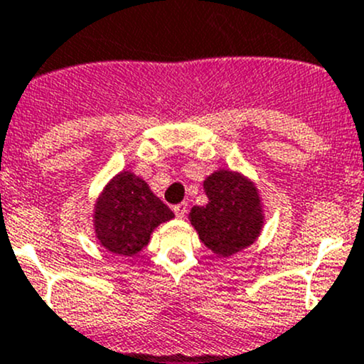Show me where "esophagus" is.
Segmentation results:
<instances>
[{"label":"esophagus","instance_id":"obj_1","mask_svg":"<svg viewBox=\"0 0 364 364\" xmlns=\"http://www.w3.org/2000/svg\"><path fill=\"white\" fill-rule=\"evenodd\" d=\"M174 214L178 218H185L186 216V211H188V205L185 204V202H181V204H178V205H174Z\"/></svg>","mask_w":364,"mask_h":364}]
</instances>
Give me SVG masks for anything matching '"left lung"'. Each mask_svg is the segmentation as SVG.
Wrapping results in <instances>:
<instances>
[{
  "instance_id": "1",
  "label": "left lung",
  "mask_w": 364,
  "mask_h": 364,
  "mask_svg": "<svg viewBox=\"0 0 364 364\" xmlns=\"http://www.w3.org/2000/svg\"><path fill=\"white\" fill-rule=\"evenodd\" d=\"M208 204L188 214L198 239L220 258L246 250L265 225L262 195L252 179L239 171L218 169L204 179Z\"/></svg>"
}]
</instances>
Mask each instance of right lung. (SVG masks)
Returning <instances> with one entry per match:
<instances>
[{
    "instance_id": "1",
    "label": "right lung",
    "mask_w": 364,
    "mask_h": 364,
    "mask_svg": "<svg viewBox=\"0 0 364 364\" xmlns=\"http://www.w3.org/2000/svg\"><path fill=\"white\" fill-rule=\"evenodd\" d=\"M174 213L151 192L148 183L131 171L114 174L94 202V235L106 251L136 256L150 242L153 230Z\"/></svg>"
}]
</instances>
